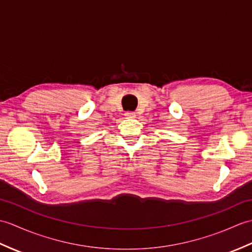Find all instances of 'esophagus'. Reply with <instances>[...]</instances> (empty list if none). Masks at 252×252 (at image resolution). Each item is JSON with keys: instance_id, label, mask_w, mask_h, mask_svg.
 Listing matches in <instances>:
<instances>
[{"instance_id": "esophagus-1", "label": "esophagus", "mask_w": 252, "mask_h": 252, "mask_svg": "<svg viewBox=\"0 0 252 252\" xmlns=\"http://www.w3.org/2000/svg\"><path fill=\"white\" fill-rule=\"evenodd\" d=\"M125 115H126V118H135V114H134V112H132V111H126Z\"/></svg>"}]
</instances>
